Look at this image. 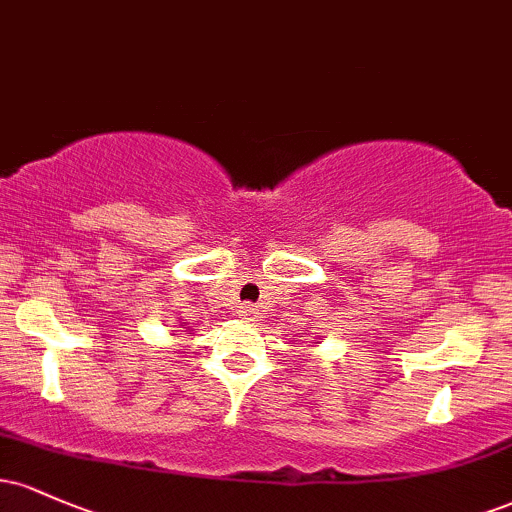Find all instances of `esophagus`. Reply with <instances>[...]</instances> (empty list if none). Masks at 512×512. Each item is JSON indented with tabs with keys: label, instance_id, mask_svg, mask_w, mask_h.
I'll use <instances>...</instances> for the list:
<instances>
[{
	"label": "esophagus",
	"instance_id": "1",
	"mask_svg": "<svg viewBox=\"0 0 512 512\" xmlns=\"http://www.w3.org/2000/svg\"><path fill=\"white\" fill-rule=\"evenodd\" d=\"M240 317H243V320H257V317H260V308H257L255 303H243L240 305Z\"/></svg>",
	"mask_w": 512,
	"mask_h": 512
}]
</instances>
